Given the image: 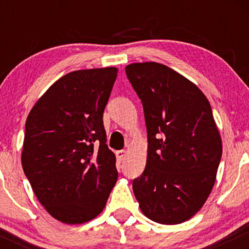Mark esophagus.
Wrapping results in <instances>:
<instances>
[{
  "label": "esophagus",
  "mask_w": 249,
  "mask_h": 249,
  "mask_svg": "<svg viewBox=\"0 0 249 249\" xmlns=\"http://www.w3.org/2000/svg\"><path fill=\"white\" fill-rule=\"evenodd\" d=\"M126 151L125 150H119V151H117L116 152V156H117V159H118L119 161H122L123 159L125 158V156H126Z\"/></svg>",
  "instance_id": "obj_1"
}]
</instances>
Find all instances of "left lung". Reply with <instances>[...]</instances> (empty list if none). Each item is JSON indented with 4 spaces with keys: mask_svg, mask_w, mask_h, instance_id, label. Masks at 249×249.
<instances>
[{
    "mask_svg": "<svg viewBox=\"0 0 249 249\" xmlns=\"http://www.w3.org/2000/svg\"><path fill=\"white\" fill-rule=\"evenodd\" d=\"M125 71L142 99L148 142L134 196L152 221L181 224L212 192L221 159L210 102L194 83L160 63H132Z\"/></svg>",
    "mask_w": 249,
    "mask_h": 249,
    "instance_id": "obj_1",
    "label": "left lung"
}]
</instances>
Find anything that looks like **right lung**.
Instances as JSON below:
<instances>
[{"mask_svg":"<svg viewBox=\"0 0 249 249\" xmlns=\"http://www.w3.org/2000/svg\"><path fill=\"white\" fill-rule=\"evenodd\" d=\"M117 68L77 70L45 91L25 122L22 167L53 218L68 225L96 218L118 172L103 113Z\"/></svg>","mask_w":249,"mask_h":249,"instance_id":"1","label":"right lung"}]
</instances>
